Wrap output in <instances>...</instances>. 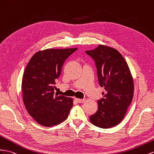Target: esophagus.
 Wrapping results in <instances>:
<instances>
[{"label":"esophagus","instance_id":"34e87169","mask_svg":"<svg viewBox=\"0 0 154 154\" xmlns=\"http://www.w3.org/2000/svg\"><path fill=\"white\" fill-rule=\"evenodd\" d=\"M75 101L77 103H84L85 102V99H79V98H75Z\"/></svg>","mask_w":154,"mask_h":154}]
</instances>
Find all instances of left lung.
<instances>
[{"instance_id": "obj_1", "label": "left lung", "mask_w": 154, "mask_h": 154, "mask_svg": "<svg viewBox=\"0 0 154 154\" xmlns=\"http://www.w3.org/2000/svg\"><path fill=\"white\" fill-rule=\"evenodd\" d=\"M94 60L99 85L105 87L98 100V110L89 117L94 126L109 128L117 126L125 116L134 97V85L130 69L117 50L103 45L85 51Z\"/></svg>"}]
</instances>
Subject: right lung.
Masks as SVG:
<instances>
[{"instance_id": "obj_1", "label": "right lung", "mask_w": 154, "mask_h": 154, "mask_svg": "<svg viewBox=\"0 0 154 154\" xmlns=\"http://www.w3.org/2000/svg\"><path fill=\"white\" fill-rule=\"evenodd\" d=\"M77 49L37 52L26 65L22 80L23 102L28 113L41 125L55 126L68 117L73 100L55 94L54 85L64 62Z\"/></svg>"}]
</instances>
